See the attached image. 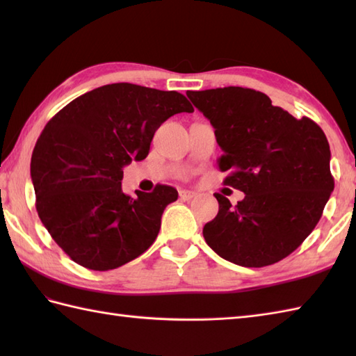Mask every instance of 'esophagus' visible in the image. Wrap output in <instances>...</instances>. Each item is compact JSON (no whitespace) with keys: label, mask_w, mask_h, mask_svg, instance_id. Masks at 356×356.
I'll return each instance as SVG.
<instances>
[{"label":"esophagus","mask_w":356,"mask_h":356,"mask_svg":"<svg viewBox=\"0 0 356 356\" xmlns=\"http://www.w3.org/2000/svg\"><path fill=\"white\" fill-rule=\"evenodd\" d=\"M179 195H180V199H184V200H191V199L195 197V193L194 191H185V190H182V191L179 193Z\"/></svg>","instance_id":"esophagus-1"}]
</instances>
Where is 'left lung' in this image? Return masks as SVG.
<instances>
[{"label": "left lung", "mask_w": 356, "mask_h": 356, "mask_svg": "<svg viewBox=\"0 0 356 356\" xmlns=\"http://www.w3.org/2000/svg\"><path fill=\"white\" fill-rule=\"evenodd\" d=\"M209 119L223 154V184L245 193L236 207L216 193L218 214L203 237L222 259L245 268L274 264L314 231L334 191L330 148L312 119H295L252 88L188 92Z\"/></svg>", "instance_id": "obj_1"}]
</instances>
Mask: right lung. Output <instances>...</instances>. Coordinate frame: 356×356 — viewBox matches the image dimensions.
<instances>
[{"label":"right lung","mask_w":356,"mask_h":356,"mask_svg":"<svg viewBox=\"0 0 356 356\" xmlns=\"http://www.w3.org/2000/svg\"><path fill=\"white\" fill-rule=\"evenodd\" d=\"M184 111H194L184 95L119 82L76 97L44 127L30 162L36 211L74 263L116 269L154 243L177 191L156 185L133 199L124 166L143 161L157 128Z\"/></svg>","instance_id":"right-lung-1"}]
</instances>
